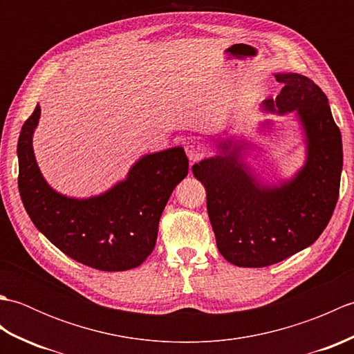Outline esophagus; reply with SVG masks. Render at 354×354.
I'll return each instance as SVG.
<instances>
[{
    "mask_svg": "<svg viewBox=\"0 0 354 354\" xmlns=\"http://www.w3.org/2000/svg\"><path fill=\"white\" fill-rule=\"evenodd\" d=\"M185 152L187 156H189L190 161H199L202 158L205 156L207 153V149L204 142H201L198 140H189L185 142Z\"/></svg>",
    "mask_w": 354,
    "mask_h": 354,
    "instance_id": "esophagus-1",
    "label": "esophagus"
}]
</instances>
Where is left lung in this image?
Instances as JSON below:
<instances>
[{"label":"left lung","instance_id":"obj_1","mask_svg":"<svg viewBox=\"0 0 354 354\" xmlns=\"http://www.w3.org/2000/svg\"><path fill=\"white\" fill-rule=\"evenodd\" d=\"M275 79L284 86L275 100L263 102V109L281 115L295 111L307 147L297 175L280 185L263 184L243 160L250 145L234 138L222 140L219 155L193 165V175L205 187L217 250L242 268L274 265L310 246L339 196L342 138L327 95L301 74Z\"/></svg>","mask_w":354,"mask_h":354}]
</instances>
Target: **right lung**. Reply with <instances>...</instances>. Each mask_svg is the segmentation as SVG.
<instances>
[{
  "label": "right lung",
  "mask_w": 354,
  "mask_h": 354,
  "mask_svg": "<svg viewBox=\"0 0 354 354\" xmlns=\"http://www.w3.org/2000/svg\"><path fill=\"white\" fill-rule=\"evenodd\" d=\"M39 117L37 104L22 124L17 149L19 194L35 227L82 265L108 272L140 266L153 251L173 189L189 173L184 149L145 155L124 181L99 196L68 198L51 189L36 164L32 141Z\"/></svg>",
  "instance_id": "right-lung-1"
}]
</instances>
